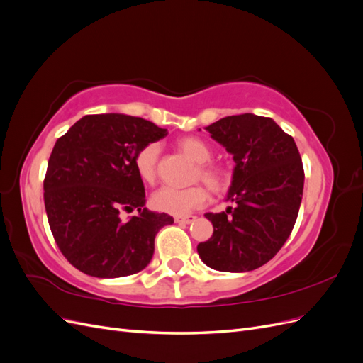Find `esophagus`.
I'll list each match as a JSON object with an SVG mask.
<instances>
[{
    "instance_id": "obj_1",
    "label": "esophagus",
    "mask_w": 363,
    "mask_h": 363,
    "mask_svg": "<svg viewBox=\"0 0 363 363\" xmlns=\"http://www.w3.org/2000/svg\"><path fill=\"white\" fill-rule=\"evenodd\" d=\"M196 219V216H194V215H186V216H175V223H179V224H191V223H194Z\"/></svg>"
}]
</instances>
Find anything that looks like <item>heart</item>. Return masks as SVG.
<instances>
[{"label":"heart","mask_w":363,"mask_h":363,"mask_svg":"<svg viewBox=\"0 0 363 363\" xmlns=\"http://www.w3.org/2000/svg\"><path fill=\"white\" fill-rule=\"evenodd\" d=\"M177 147L183 155L199 163V169L195 172L196 179H201L208 188L215 192H221L225 189L228 183V174L224 168L211 163L212 150L206 142L195 136H184L177 140ZM157 156L159 148L156 144H148L135 157L136 172L144 183L152 184L156 182L157 175ZM208 200V194L206 188L196 184L186 189L177 188H160L151 196V206L159 212L169 213L175 216H182L191 213L195 208L203 207Z\"/></svg>","instance_id":"obj_1"}]
</instances>
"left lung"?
<instances>
[{"label":"left lung","instance_id":"obj_1","mask_svg":"<svg viewBox=\"0 0 363 363\" xmlns=\"http://www.w3.org/2000/svg\"><path fill=\"white\" fill-rule=\"evenodd\" d=\"M206 131L233 156L232 184L221 213H206L213 235L196 247L208 268L247 272L265 265L286 242L298 216L304 171L295 140L276 121L227 116Z\"/></svg>","mask_w":363,"mask_h":363}]
</instances>
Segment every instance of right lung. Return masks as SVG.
Wrapping results in <instances>:
<instances>
[{
    "label": "right lung",
    "instance_id": "obj_1",
    "mask_svg": "<svg viewBox=\"0 0 363 363\" xmlns=\"http://www.w3.org/2000/svg\"><path fill=\"white\" fill-rule=\"evenodd\" d=\"M168 135L124 113L86 115L57 139L48 160L43 201L54 239L71 265L98 279L131 276L155 255L159 230L172 216L148 211L136 172L140 148ZM121 210L138 211L127 222Z\"/></svg>",
    "mask_w": 363,
    "mask_h": 363
}]
</instances>
